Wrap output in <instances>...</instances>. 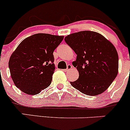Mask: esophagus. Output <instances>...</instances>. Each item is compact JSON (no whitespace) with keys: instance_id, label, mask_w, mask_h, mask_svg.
Instances as JSON below:
<instances>
[{"instance_id":"1","label":"esophagus","mask_w":130,"mask_h":130,"mask_svg":"<svg viewBox=\"0 0 130 130\" xmlns=\"http://www.w3.org/2000/svg\"><path fill=\"white\" fill-rule=\"evenodd\" d=\"M72 69V66L70 64H69V65H67V69L64 70V71L67 72V71H69V70H70V69Z\"/></svg>"}]
</instances>
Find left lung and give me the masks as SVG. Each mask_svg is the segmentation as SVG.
I'll list each match as a JSON object with an SVG mask.
<instances>
[{
	"mask_svg": "<svg viewBox=\"0 0 130 130\" xmlns=\"http://www.w3.org/2000/svg\"><path fill=\"white\" fill-rule=\"evenodd\" d=\"M65 41L77 54L72 64L79 77L70 82L83 94L104 92L118 73V55L113 44L98 32L84 31L68 35Z\"/></svg>",
	"mask_w": 130,
	"mask_h": 130,
	"instance_id": "8db88e82",
	"label": "left lung"
}]
</instances>
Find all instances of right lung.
<instances>
[{"label": "right lung", "mask_w": 130, "mask_h": 130, "mask_svg": "<svg viewBox=\"0 0 130 130\" xmlns=\"http://www.w3.org/2000/svg\"><path fill=\"white\" fill-rule=\"evenodd\" d=\"M63 38L38 33L19 44L9 61L10 75L18 88L36 95L51 84L55 69L53 53Z\"/></svg>", "instance_id": "obj_1"}]
</instances>
